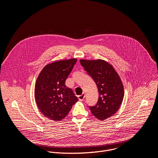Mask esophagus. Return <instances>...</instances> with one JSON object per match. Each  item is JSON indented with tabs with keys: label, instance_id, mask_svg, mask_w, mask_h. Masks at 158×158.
<instances>
[{
	"label": "esophagus",
	"instance_id": "34e87169",
	"mask_svg": "<svg viewBox=\"0 0 158 158\" xmlns=\"http://www.w3.org/2000/svg\"><path fill=\"white\" fill-rule=\"evenodd\" d=\"M84 98H85V94L84 93H82L81 95L78 96V99L80 101H82Z\"/></svg>",
	"mask_w": 158,
	"mask_h": 158
}]
</instances>
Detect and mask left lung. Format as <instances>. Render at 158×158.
I'll return each mask as SVG.
<instances>
[{"label": "left lung", "mask_w": 158, "mask_h": 158, "mask_svg": "<svg viewBox=\"0 0 158 158\" xmlns=\"http://www.w3.org/2000/svg\"><path fill=\"white\" fill-rule=\"evenodd\" d=\"M80 63L94 81L99 91L96 105L89 107L93 115L101 121L113 116L119 109L124 96L119 74L113 66L104 60L80 59Z\"/></svg>", "instance_id": "8db88e82"}]
</instances>
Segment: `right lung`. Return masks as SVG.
<instances>
[{
  "mask_svg": "<svg viewBox=\"0 0 158 158\" xmlns=\"http://www.w3.org/2000/svg\"><path fill=\"white\" fill-rule=\"evenodd\" d=\"M75 58L54 61L45 66L36 80L34 96L37 107L48 119L60 121L77 101L65 80L73 69Z\"/></svg>",
  "mask_w": 158,
  "mask_h": 158,
  "instance_id": "right-lung-1",
  "label": "right lung"
}]
</instances>
